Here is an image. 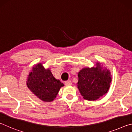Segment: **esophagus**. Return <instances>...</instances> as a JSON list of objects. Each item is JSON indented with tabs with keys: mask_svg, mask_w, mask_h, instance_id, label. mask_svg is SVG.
Segmentation results:
<instances>
[{
	"mask_svg": "<svg viewBox=\"0 0 132 132\" xmlns=\"http://www.w3.org/2000/svg\"><path fill=\"white\" fill-rule=\"evenodd\" d=\"M64 84H65L67 86H70V85L71 84V81H70V80H68V81H66L65 82H64Z\"/></svg>",
	"mask_w": 132,
	"mask_h": 132,
	"instance_id": "34e87169",
	"label": "esophagus"
}]
</instances>
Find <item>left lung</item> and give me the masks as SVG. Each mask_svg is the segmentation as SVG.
<instances>
[{"label": "left lung", "instance_id": "left-lung-1", "mask_svg": "<svg viewBox=\"0 0 132 132\" xmlns=\"http://www.w3.org/2000/svg\"><path fill=\"white\" fill-rule=\"evenodd\" d=\"M77 87L84 99L95 101L108 92L112 81L110 70L100 62L91 68H84L78 73Z\"/></svg>", "mask_w": 132, "mask_h": 132}]
</instances>
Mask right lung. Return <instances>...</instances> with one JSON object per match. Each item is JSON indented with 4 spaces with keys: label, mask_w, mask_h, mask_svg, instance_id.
Listing matches in <instances>:
<instances>
[{
    "label": "right lung",
    "mask_w": 132,
    "mask_h": 132,
    "mask_svg": "<svg viewBox=\"0 0 132 132\" xmlns=\"http://www.w3.org/2000/svg\"><path fill=\"white\" fill-rule=\"evenodd\" d=\"M26 83L32 94L44 102L53 101L64 86L60 80L55 79L50 68L45 69L42 63L34 64Z\"/></svg>",
    "instance_id": "add662e5"
}]
</instances>
